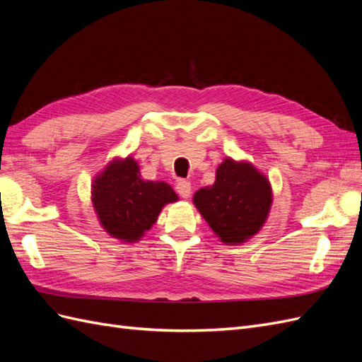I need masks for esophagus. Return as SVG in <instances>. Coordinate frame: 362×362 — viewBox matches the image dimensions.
I'll return each instance as SVG.
<instances>
[{
    "mask_svg": "<svg viewBox=\"0 0 362 362\" xmlns=\"http://www.w3.org/2000/svg\"><path fill=\"white\" fill-rule=\"evenodd\" d=\"M177 192H178V194L181 196V198L187 199L189 196H190V193H192L190 182L185 181V180H178L177 181Z\"/></svg>",
    "mask_w": 362,
    "mask_h": 362,
    "instance_id": "34e87169",
    "label": "esophagus"
}]
</instances>
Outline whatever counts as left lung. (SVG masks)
<instances>
[{
    "instance_id": "left-lung-1",
    "label": "left lung",
    "mask_w": 362,
    "mask_h": 362,
    "mask_svg": "<svg viewBox=\"0 0 362 362\" xmlns=\"http://www.w3.org/2000/svg\"><path fill=\"white\" fill-rule=\"evenodd\" d=\"M193 202L221 242L238 245L264 225L272 187L250 163L226 158L216 170L214 184L196 192Z\"/></svg>"
}]
</instances>
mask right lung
Masks as SVG:
<instances>
[{
  "label": "right lung",
  "mask_w": 362,
  "mask_h": 362,
  "mask_svg": "<svg viewBox=\"0 0 362 362\" xmlns=\"http://www.w3.org/2000/svg\"><path fill=\"white\" fill-rule=\"evenodd\" d=\"M178 201L163 181L141 180L133 157L113 160L92 185V202L105 231L122 242L134 243L157 222L161 208Z\"/></svg>",
  "instance_id": "1"
}]
</instances>
